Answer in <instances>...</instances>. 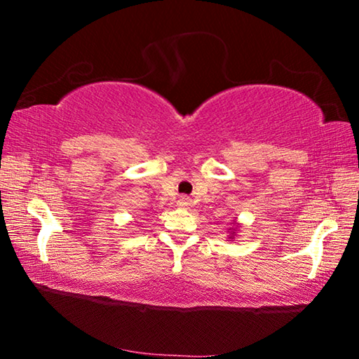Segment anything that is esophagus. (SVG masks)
Returning <instances> with one entry per match:
<instances>
[{
  "instance_id": "34e87169",
  "label": "esophagus",
  "mask_w": 359,
  "mask_h": 359,
  "mask_svg": "<svg viewBox=\"0 0 359 359\" xmlns=\"http://www.w3.org/2000/svg\"><path fill=\"white\" fill-rule=\"evenodd\" d=\"M177 205H180V208H188V205H191V199L188 196H180Z\"/></svg>"
}]
</instances>
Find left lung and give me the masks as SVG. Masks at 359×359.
Wrapping results in <instances>:
<instances>
[{
    "instance_id": "obj_1",
    "label": "left lung",
    "mask_w": 359,
    "mask_h": 359,
    "mask_svg": "<svg viewBox=\"0 0 359 359\" xmlns=\"http://www.w3.org/2000/svg\"><path fill=\"white\" fill-rule=\"evenodd\" d=\"M233 223H234V228H229L228 239H234V236H236V233H238V229H239V223L238 222H233Z\"/></svg>"
}]
</instances>
